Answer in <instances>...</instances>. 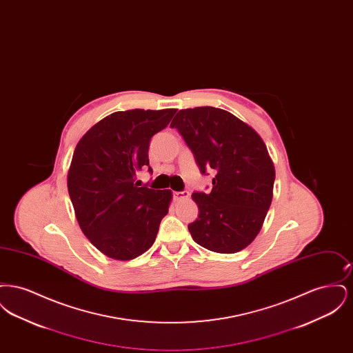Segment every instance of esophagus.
Listing matches in <instances>:
<instances>
[{"label": "esophagus", "instance_id": "esophagus-1", "mask_svg": "<svg viewBox=\"0 0 353 353\" xmlns=\"http://www.w3.org/2000/svg\"><path fill=\"white\" fill-rule=\"evenodd\" d=\"M189 192H173V197H174V200H185V199H189Z\"/></svg>", "mask_w": 353, "mask_h": 353}]
</instances>
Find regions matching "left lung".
<instances>
[{"label":"left lung","mask_w":353,"mask_h":353,"mask_svg":"<svg viewBox=\"0 0 353 353\" xmlns=\"http://www.w3.org/2000/svg\"><path fill=\"white\" fill-rule=\"evenodd\" d=\"M193 152L202 174L213 170L210 193L194 192L200 214L188 229L210 252L248 248L266 219L275 168L266 144L252 127L216 107L180 110L170 123Z\"/></svg>","instance_id":"left-lung-1"}]
</instances>
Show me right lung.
Returning <instances> with one entry per match:
<instances>
[{"label":"right lung","instance_id":"1","mask_svg":"<svg viewBox=\"0 0 353 353\" xmlns=\"http://www.w3.org/2000/svg\"><path fill=\"white\" fill-rule=\"evenodd\" d=\"M174 114V108L118 111L91 127L75 147L68 173L75 217L90 242L112 259L147 252L168 213L172 192L139 188L136 173L145 167L151 172V137Z\"/></svg>","mask_w":353,"mask_h":353}]
</instances>
